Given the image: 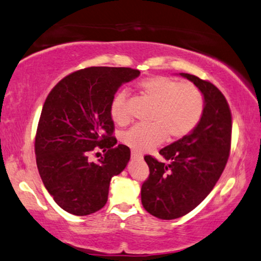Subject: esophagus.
<instances>
[{"mask_svg":"<svg viewBox=\"0 0 261 261\" xmlns=\"http://www.w3.org/2000/svg\"><path fill=\"white\" fill-rule=\"evenodd\" d=\"M130 156H132V159H134V160H142V155L138 153V151H132Z\"/></svg>","mask_w":261,"mask_h":261,"instance_id":"34e87169","label":"esophagus"}]
</instances>
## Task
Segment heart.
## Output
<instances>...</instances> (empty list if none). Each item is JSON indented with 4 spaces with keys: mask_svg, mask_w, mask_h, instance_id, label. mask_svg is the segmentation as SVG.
I'll return each instance as SVG.
<instances>
[{
    "mask_svg": "<svg viewBox=\"0 0 261 261\" xmlns=\"http://www.w3.org/2000/svg\"><path fill=\"white\" fill-rule=\"evenodd\" d=\"M143 97L155 103L150 115V126L136 125L121 135V141L134 151L151 150L167 136L178 140L188 135L198 125L205 100L203 92L194 84H182L164 75L143 79L139 83ZM111 117L118 125H126L129 114L126 108V94L120 92L111 103Z\"/></svg>",
    "mask_w": 261,
    "mask_h": 261,
    "instance_id": "obj_1",
    "label": "heart"
}]
</instances>
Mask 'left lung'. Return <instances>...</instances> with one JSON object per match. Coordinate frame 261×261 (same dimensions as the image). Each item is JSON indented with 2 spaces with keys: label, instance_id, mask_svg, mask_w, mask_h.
Masks as SVG:
<instances>
[{
  "label": "left lung",
  "instance_id": "1",
  "mask_svg": "<svg viewBox=\"0 0 261 261\" xmlns=\"http://www.w3.org/2000/svg\"><path fill=\"white\" fill-rule=\"evenodd\" d=\"M179 74L199 87L205 107L191 133L160 150L166 162L144 156L149 177L141 188L142 205L167 220L189 214L203 202L222 175L231 148L232 117L222 92L196 75Z\"/></svg>",
  "mask_w": 261,
  "mask_h": 261
}]
</instances>
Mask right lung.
<instances>
[{
  "label": "right lung",
  "mask_w": 261,
  "mask_h": 261,
  "mask_svg": "<svg viewBox=\"0 0 261 261\" xmlns=\"http://www.w3.org/2000/svg\"><path fill=\"white\" fill-rule=\"evenodd\" d=\"M139 75L130 67H87L66 75L47 95L36 133V162L46 190L69 214L87 216L103 207L112 177L129 161V148L115 146L111 103L119 87ZM99 149L104 156L89 162Z\"/></svg>",
  "instance_id": "1"
}]
</instances>
